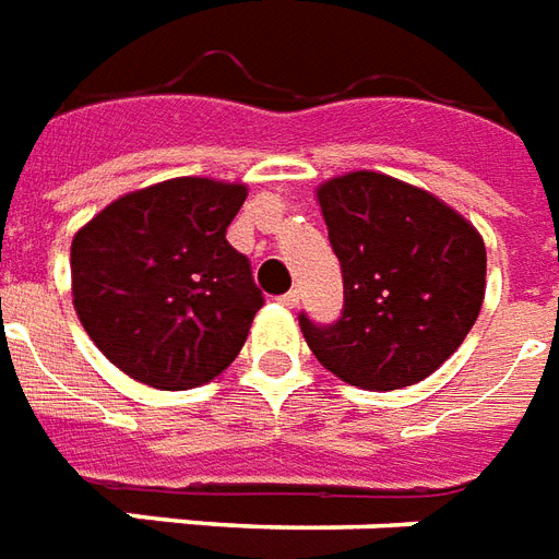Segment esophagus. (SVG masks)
I'll return each mask as SVG.
<instances>
[{"label":"esophagus","instance_id":"1","mask_svg":"<svg viewBox=\"0 0 559 559\" xmlns=\"http://www.w3.org/2000/svg\"><path fill=\"white\" fill-rule=\"evenodd\" d=\"M298 298H301V296H298V289H289L287 296H281V305L293 310V308H298Z\"/></svg>","mask_w":559,"mask_h":559}]
</instances>
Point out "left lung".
<instances>
[{
	"label": "left lung",
	"instance_id": "left-lung-1",
	"mask_svg": "<svg viewBox=\"0 0 559 559\" xmlns=\"http://www.w3.org/2000/svg\"><path fill=\"white\" fill-rule=\"evenodd\" d=\"M343 270V317L298 319L305 343L340 381L402 390L460 348L487 293V246L463 213L416 185L355 169L317 187Z\"/></svg>",
	"mask_w": 559,
	"mask_h": 559
}]
</instances>
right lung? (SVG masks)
I'll use <instances>...</instances> for the list:
<instances>
[{
  "label": "right lung",
  "mask_w": 559,
  "mask_h": 559,
  "mask_svg": "<svg viewBox=\"0 0 559 559\" xmlns=\"http://www.w3.org/2000/svg\"><path fill=\"white\" fill-rule=\"evenodd\" d=\"M240 181L181 176L119 195L72 237V308L102 355L155 390L234 364L263 296L225 240Z\"/></svg>",
  "instance_id": "right-lung-1"
}]
</instances>
